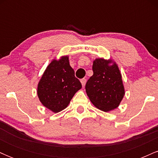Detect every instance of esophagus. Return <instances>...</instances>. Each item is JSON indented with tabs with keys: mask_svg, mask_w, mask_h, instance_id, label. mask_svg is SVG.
<instances>
[{
	"mask_svg": "<svg viewBox=\"0 0 158 158\" xmlns=\"http://www.w3.org/2000/svg\"><path fill=\"white\" fill-rule=\"evenodd\" d=\"M86 79H81V85H82V86L84 87L85 85V84H86Z\"/></svg>",
	"mask_w": 158,
	"mask_h": 158,
	"instance_id": "1",
	"label": "esophagus"
}]
</instances>
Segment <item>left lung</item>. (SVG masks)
I'll return each mask as SVG.
<instances>
[{"instance_id":"1","label":"left lung","mask_w":158,"mask_h":158,"mask_svg":"<svg viewBox=\"0 0 158 158\" xmlns=\"http://www.w3.org/2000/svg\"><path fill=\"white\" fill-rule=\"evenodd\" d=\"M97 59L94 61V74L85 85L90 100L98 109L105 112L119 106L125 94L122 76L115 62Z\"/></svg>"}]
</instances>
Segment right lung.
Wrapping results in <instances>:
<instances>
[{
    "label": "right lung",
    "mask_w": 158,
    "mask_h": 158,
    "mask_svg": "<svg viewBox=\"0 0 158 158\" xmlns=\"http://www.w3.org/2000/svg\"><path fill=\"white\" fill-rule=\"evenodd\" d=\"M81 84L75 77L68 56L51 61L38 85V97L44 106L54 113L64 110Z\"/></svg>",
    "instance_id": "obj_1"
}]
</instances>
